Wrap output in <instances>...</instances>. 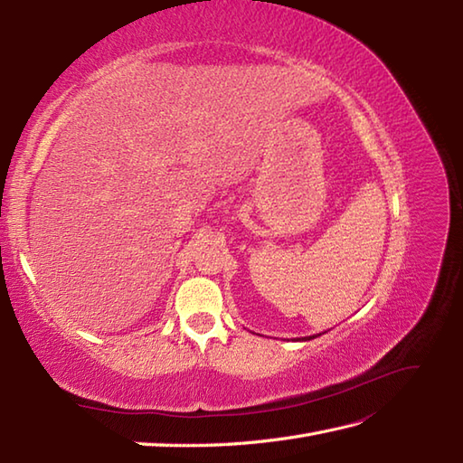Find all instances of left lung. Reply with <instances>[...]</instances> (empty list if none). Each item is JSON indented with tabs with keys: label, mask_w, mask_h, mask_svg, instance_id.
Instances as JSON below:
<instances>
[{
	"label": "left lung",
	"mask_w": 463,
	"mask_h": 463,
	"mask_svg": "<svg viewBox=\"0 0 463 463\" xmlns=\"http://www.w3.org/2000/svg\"><path fill=\"white\" fill-rule=\"evenodd\" d=\"M310 338H314V336H308V340H310Z\"/></svg>",
	"instance_id": "8db88e82"
}]
</instances>
